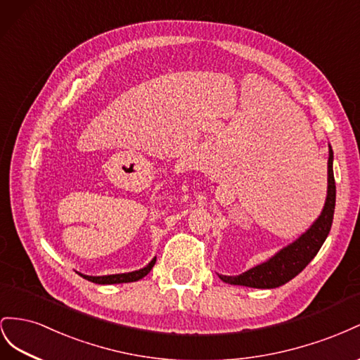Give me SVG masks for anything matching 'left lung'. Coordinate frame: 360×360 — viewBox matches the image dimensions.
Returning <instances> with one entry per match:
<instances>
[{
    "mask_svg": "<svg viewBox=\"0 0 360 360\" xmlns=\"http://www.w3.org/2000/svg\"><path fill=\"white\" fill-rule=\"evenodd\" d=\"M336 202V186L333 176V150L328 146V161H327V198L324 208L309 229L302 233L299 238L277 252L269 261H265L253 269L244 271L238 276H221L220 279L224 283L243 285L250 288L270 290L282 286L286 282L302 273L306 265L309 264L318 250L321 249L328 232L332 228L333 212Z\"/></svg>",
    "mask_w": 360,
    "mask_h": 360,
    "instance_id": "1",
    "label": "left lung"
}]
</instances>
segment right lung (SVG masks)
<instances>
[{"label": "right lung", "mask_w": 360, "mask_h": 360, "mask_svg": "<svg viewBox=\"0 0 360 360\" xmlns=\"http://www.w3.org/2000/svg\"><path fill=\"white\" fill-rule=\"evenodd\" d=\"M157 258H153L146 266H143L140 270L136 271H131V273H120V274H108V276H86V274H81V277H84V279L94 282V283H99V285H111V283H128V282H136L140 281L145 277L150 270L152 266L155 265Z\"/></svg>", "instance_id": "right-lung-1"}]
</instances>
